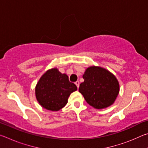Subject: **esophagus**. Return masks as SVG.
I'll return each instance as SVG.
<instances>
[{
    "mask_svg": "<svg viewBox=\"0 0 148 148\" xmlns=\"http://www.w3.org/2000/svg\"><path fill=\"white\" fill-rule=\"evenodd\" d=\"M75 84H76V86H77V88H78L79 86V81H76V82H75Z\"/></svg>",
    "mask_w": 148,
    "mask_h": 148,
    "instance_id": "34e87169",
    "label": "esophagus"
}]
</instances>
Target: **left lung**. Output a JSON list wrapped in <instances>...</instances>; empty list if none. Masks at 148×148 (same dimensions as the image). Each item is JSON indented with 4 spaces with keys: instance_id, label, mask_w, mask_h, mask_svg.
<instances>
[{
    "instance_id": "1",
    "label": "left lung",
    "mask_w": 148,
    "mask_h": 148,
    "mask_svg": "<svg viewBox=\"0 0 148 148\" xmlns=\"http://www.w3.org/2000/svg\"><path fill=\"white\" fill-rule=\"evenodd\" d=\"M79 92L90 106L96 109L107 108L116 101L119 92V84L116 76L100 66L88 67L83 75Z\"/></svg>"
}]
</instances>
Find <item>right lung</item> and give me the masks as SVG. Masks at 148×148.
Returning <instances> with one entry per match:
<instances>
[{"label": "right lung", "mask_w": 148, "mask_h": 148, "mask_svg": "<svg viewBox=\"0 0 148 148\" xmlns=\"http://www.w3.org/2000/svg\"><path fill=\"white\" fill-rule=\"evenodd\" d=\"M77 87L70 82L69 76L58 69H49L42 75L35 88L38 103L45 109L58 111L68 102V98Z\"/></svg>", "instance_id": "add662e5"}]
</instances>
